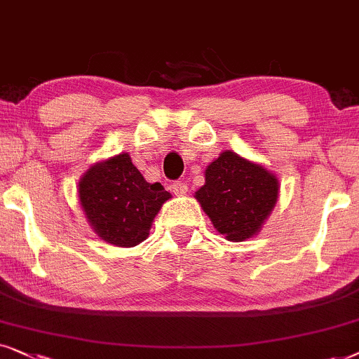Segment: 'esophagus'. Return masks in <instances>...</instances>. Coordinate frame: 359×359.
<instances>
[{
  "instance_id": "34e87169",
  "label": "esophagus",
  "mask_w": 359,
  "mask_h": 359,
  "mask_svg": "<svg viewBox=\"0 0 359 359\" xmlns=\"http://www.w3.org/2000/svg\"><path fill=\"white\" fill-rule=\"evenodd\" d=\"M172 190H174L175 195H185L189 192V185L184 182V180H175L174 184H172Z\"/></svg>"
}]
</instances>
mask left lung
Instances as JSON below:
<instances>
[{"instance_id": "obj_1", "label": "left lung", "mask_w": 359, "mask_h": 359, "mask_svg": "<svg viewBox=\"0 0 359 359\" xmlns=\"http://www.w3.org/2000/svg\"><path fill=\"white\" fill-rule=\"evenodd\" d=\"M279 184L264 167L224 151L205 170L195 192L213 226L229 241H245L259 231L274 208Z\"/></svg>"}]
</instances>
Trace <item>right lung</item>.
Here are the masks:
<instances>
[{
	"label": "right lung",
	"mask_w": 359,
	"mask_h": 359,
	"mask_svg": "<svg viewBox=\"0 0 359 359\" xmlns=\"http://www.w3.org/2000/svg\"><path fill=\"white\" fill-rule=\"evenodd\" d=\"M79 197L97 235L114 246H136L170 194L159 182H146L123 154L95 164L79 184Z\"/></svg>",
	"instance_id": "right-lung-1"
}]
</instances>
